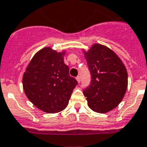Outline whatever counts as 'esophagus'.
<instances>
[{
	"label": "esophagus",
	"instance_id": "esophagus-1",
	"mask_svg": "<svg viewBox=\"0 0 147 147\" xmlns=\"http://www.w3.org/2000/svg\"><path fill=\"white\" fill-rule=\"evenodd\" d=\"M76 80H77V82H79V83H80V81H81V79H80V76H76Z\"/></svg>",
	"mask_w": 147,
	"mask_h": 147
}]
</instances>
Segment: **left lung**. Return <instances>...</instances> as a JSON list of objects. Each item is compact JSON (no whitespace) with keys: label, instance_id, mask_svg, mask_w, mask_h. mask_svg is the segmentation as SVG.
<instances>
[{"label":"left lung","instance_id":"1","mask_svg":"<svg viewBox=\"0 0 147 147\" xmlns=\"http://www.w3.org/2000/svg\"><path fill=\"white\" fill-rule=\"evenodd\" d=\"M85 55L92 77L83 90L88 107L94 112H108L118 106L125 94V67L113 51L102 45L94 44Z\"/></svg>","mask_w":147,"mask_h":147}]
</instances>
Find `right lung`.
<instances>
[{
    "label": "right lung",
    "instance_id": "right-lung-1",
    "mask_svg": "<svg viewBox=\"0 0 147 147\" xmlns=\"http://www.w3.org/2000/svg\"><path fill=\"white\" fill-rule=\"evenodd\" d=\"M63 54L49 47L41 49L33 57L23 75L26 96L37 108L48 113L65 110L78 84L69 74Z\"/></svg>",
    "mask_w": 147,
    "mask_h": 147
}]
</instances>
